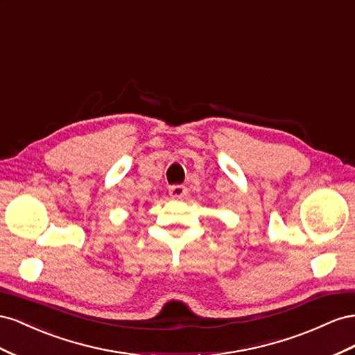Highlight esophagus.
Listing matches in <instances>:
<instances>
[{
    "instance_id": "esophagus-1",
    "label": "esophagus",
    "mask_w": 355,
    "mask_h": 355,
    "mask_svg": "<svg viewBox=\"0 0 355 355\" xmlns=\"http://www.w3.org/2000/svg\"><path fill=\"white\" fill-rule=\"evenodd\" d=\"M186 195H187L186 186L175 184V186H171V187H169V196H171V198H174V199H183Z\"/></svg>"
}]
</instances>
